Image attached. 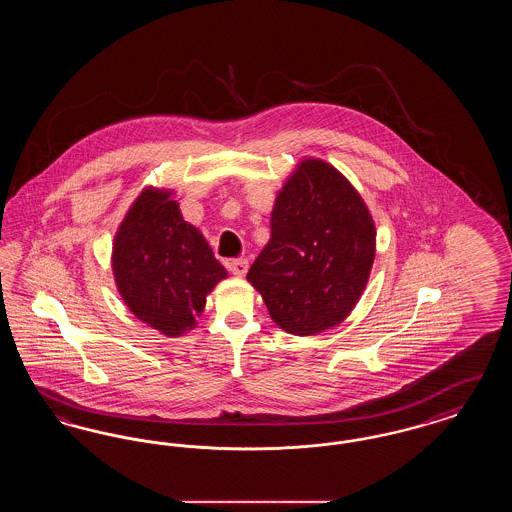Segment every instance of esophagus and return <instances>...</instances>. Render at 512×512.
<instances>
[{
  "label": "esophagus",
  "instance_id": "34e87169",
  "mask_svg": "<svg viewBox=\"0 0 512 512\" xmlns=\"http://www.w3.org/2000/svg\"><path fill=\"white\" fill-rule=\"evenodd\" d=\"M247 261L245 259H232V261H228V268L232 270V274L234 276H245V272H247Z\"/></svg>",
  "mask_w": 512,
  "mask_h": 512
}]
</instances>
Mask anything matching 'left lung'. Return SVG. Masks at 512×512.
Instances as JSON below:
<instances>
[{
  "label": "left lung",
  "mask_w": 512,
  "mask_h": 512,
  "mask_svg": "<svg viewBox=\"0 0 512 512\" xmlns=\"http://www.w3.org/2000/svg\"><path fill=\"white\" fill-rule=\"evenodd\" d=\"M376 253L363 197L320 159H303L276 195L270 240L247 272L270 318L293 336L338 326L357 305Z\"/></svg>",
  "instance_id": "obj_1"
}]
</instances>
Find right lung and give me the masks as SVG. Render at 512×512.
<instances>
[{
  "instance_id": "obj_1",
  "label": "right lung",
  "mask_w": 512,
  "mask_h": 512,
  "mask_svg": "<svg viewBox=\"0 0 512 512\" xmlns=\"http://www.w3.org/2000/svg\"><path fill=\"white\" fill-rule=\"evenodd\" d=\"M113 274L126 307L165 336L195 326L207 293L226 278L203 234L182 219L171 192L146 188L121 222Z\"/></svg>"
}]
</instances>
